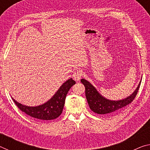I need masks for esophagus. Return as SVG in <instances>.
<instances>
[{"instance_id":"esophagus-1","label":"esophagus","mask_w":150,"mask_h":150,"mask_svg":"<svg viewBox=\"0 0 150 150\" xmlns=\"http://www.w3.org/2000/svg\"><path fill=\"white\" fill-rule=\"evenodd\" d=\"M83 73L82 70H77L75 71L73 75V77L74 78V79L76 81H79L80 80V79L81 77H83Z\"/></svg>"}]
</instances>
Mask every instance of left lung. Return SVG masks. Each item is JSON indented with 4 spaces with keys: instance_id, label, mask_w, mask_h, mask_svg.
I'll return each instance as SVG.
<instances>
[{
    "instance_id": "1",
    "label": "left lung",
    "mask_w": 150,
    "mask_h": 150,
    "mask_svg": "<svg viewBox=\"0 0 150 150\" xmlns=\"http://www.w3.org/2000/svg\"><path fill=\"white\" fill-rule=\"evenodd\" d=\"M81 81L85 87V96L91 110L98 115H112L120 112L134 100L141 83L140 81L136 91L127 98L120 100H110L100 95L96 88L87 80L82 79Z\"/></svg>"
}]
</instances>
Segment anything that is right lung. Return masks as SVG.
Returning <instances> with one entry per match:
<instances>
[{"label":"right lung","mask_w":150,"mask_h":150,"mask_svg":"<svg viewBox=\"0 0 150 150\" xmlns=\"http://www.w3.org/2000/svg\"><path fill=\"white\" fill-rule=\"evenodd\" d=\"M76 83L75 81L71 78L61 86L54 96L47 103L38 106H28L22 105L12 98L14 103L20 110L27 115L38 120H51L57 118L62 113L63 106L65 105L66 95L70 88Z\"/></svg>","instance_id":"add662e5"}]
</instances>
